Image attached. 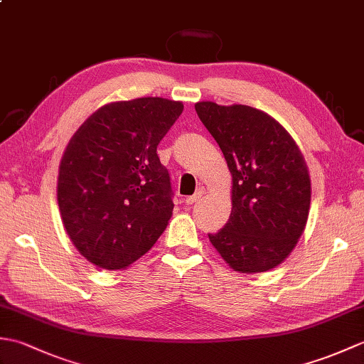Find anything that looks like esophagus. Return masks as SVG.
Instances as JSON below:
<instances>
[{"label": "esophagus", "mask_w": 364, "mask_h": 364, "mask_svg": "<svg viewBox=\"0 0 364 364\" xmlns=\"http://www.w3.org/2000/svg\"><path fill=\"white\" fill-rule=\"evenodd\" d=\"M203 196H205V188H198L194 196H191V197H188L186 200H184V203H186V205H194V203H197L198 200L202 198Z\"/></svg>", "instance_id": "obj_1"}]
</instances>
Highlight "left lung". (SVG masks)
Returning <instances> with one entry per match:
<instances>
[{
	"instance_id": "1",
	"label": "left lung",
	"mask_w": 364,
	"mask_h": 364,
	"mask_svg": "<svg viewBox=\"0 0 364 364\" xmlns=\"http://www.w3.org/2000/svg\"><path fill=\"white\" fill-rule=\"evenodd\" d=\"M233 176L231 214L208 235L227 264L266 272L288 258L306 225L311 181L304 154L280 123L245 105H196Z\"/></svg>"
}]
</instances>
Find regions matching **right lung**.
Instances as JSON below:
<instances>
[{
    "instance_id": "obj_1",
    "label": "right lung",
    "mask_w": 364,
    "mask_h": 364,
    "mask_svg": "<svg viewBox=\"0 0 364 364\" xmlns=\"http://www.w3.org/2000/svg\"><path fill=\"white\" fill-rule=\"evenodd\" d=\"M181 112V102L159 97L114 102L68 142L58 176L60 218L73 245L97 267H128L166 230L172 188L156 146Z\"/></svg>"
}]
</instances>
